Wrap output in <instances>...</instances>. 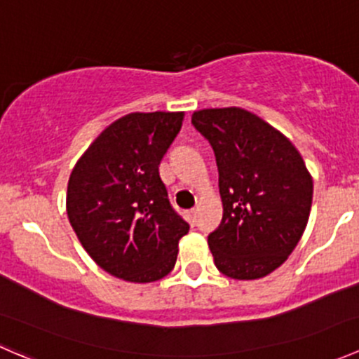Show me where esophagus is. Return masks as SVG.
I'll list each match as a JSON object with an SVG mask.
<instances>
[{
    "instance_id": "esophagus-1",
    "label": "esophagus",
    "mask_w": 359,
    "mask_h": 359,
    "mask_svg": "<svg viewBox=\"0 0 359 359\" xmlns=\"http://www.w3.org/2000/svg\"><path fill=\"white\" fill-rule=\"evenodd\" d=\"M187 220H189L191 224H194V220H196V208L187 210Z\"/></svg>"
}]
</instances>
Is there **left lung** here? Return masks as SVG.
Listing matches in <instances>:
<instances>
[{"mask_svg":"<svg viewBox=\"0 0 359 359\" xmlns=\"http://www.w3.org/2000/svg\"><path fill=\"white\" fill-rule=\"evenodd\" d=\"M213 147L222 222L208 236L217 269L233 280H259L281 266L306 231L313 177L295 146L241 107L193 112Z\"/></svg>","mask_w":359,"mask_h":359,"instance_id":"8db88e82","label":"left lung"}]
</instances>
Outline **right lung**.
<instances>
[{
  "instance_id": "add662e5",
  "label": "right lung",
  "mask_w": 359,
  "mask_h": 359,
  "mask_svg": "<svg viewBox=\"0 0 359 359\" xmlns=\"http://www.w3.org/2000/svg\"><path fill=\"white\" fill-rule=\"evenodd\" d=\"M182 121L184 112L123 116L90 144L69 177V222L97 266L119 280L165 278L189 231L159 177Z\"/></svg>"
}]
</instances>
